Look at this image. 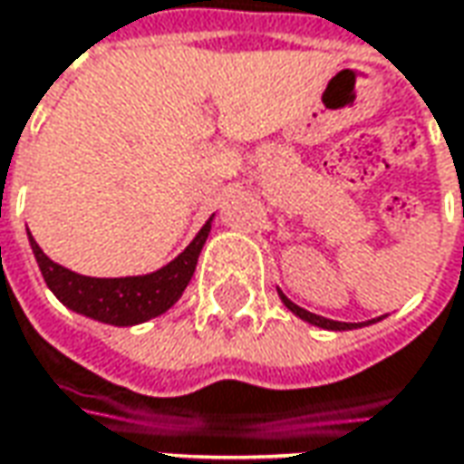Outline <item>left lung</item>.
Instances as JSON below:
<instances>
[{"mask_svg":"<svg viewBox=\"0 0 464 464\" xmlns=\"http://www.w3.org/2000/svg\"><path fill=\"white\" fill-rule=\"evenodd\" d=\"M278 294H281V291H278ZM281 301L285 304V306H288V309H291V312L296 314V316H301L304 322H309V324H314V326H322V329H334V332H342V329H355V326H362V324H350V322H334V319H324V316H319V314L306 312V309L296 306L291 298H285L283 294H281Z\"/></svg>","mask_w":464,"mask_h":464,"instance_id":"1","label":"left lung"}]
</instances>
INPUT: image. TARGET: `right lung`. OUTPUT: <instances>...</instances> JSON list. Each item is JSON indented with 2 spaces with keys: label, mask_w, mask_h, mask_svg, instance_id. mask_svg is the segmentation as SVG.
Instances as JSON below:
<instances>
[{
  "label": "right lung",
  "mask_w": 464,
  "mask_h": 464,
  "mask_svg": "<svg viewBox=\"0 0 464 464\" xmlns=\"http://www.w3.org/2000/svg\"><path fill=\"white\" fill-rule=\"evenodd\" d=\"M211 219L201 227L194 242L183 250L176 260H170L166 268L148 273V276H130V278H89L73 270L53 263L48 255L40 250L33 235L30 245L35 253L40 273L48 283L58 301H63L71 312L92 316L96 322L114 326H132L148 322L152 316L168 312L191 281L196 270V260L209 237Z\"/></svg>",
  "instance_id": "add662e5"
}]
</instances>
